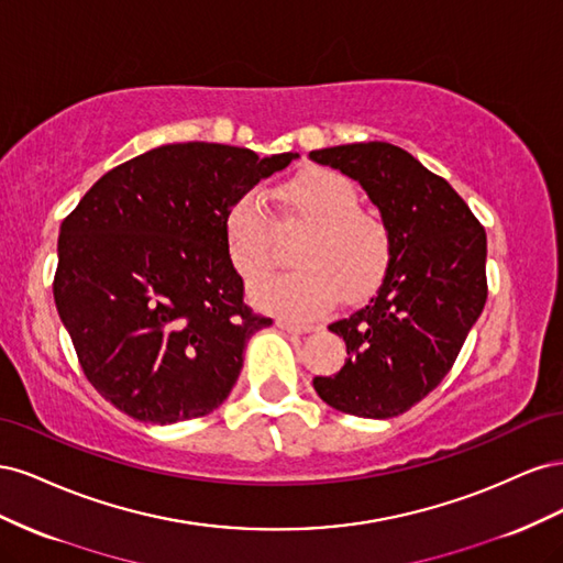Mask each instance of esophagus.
<instances>
[{"mask_svg":"<svg viewBox=\"0 0 563 563\" xmlns=\"http://www.w3.org/2000/svg\"><path fill=\"white\" fill-rule=\"evenodd\" d=\"M277 327H279L282 331H286V333H294V335L314 331L312 323H300V321H291V319H277Z\"/></svg>","mask_w":563,"mask_h":563,"instance_id":"esophagus-1","label":"esophagus"}]
</instances>
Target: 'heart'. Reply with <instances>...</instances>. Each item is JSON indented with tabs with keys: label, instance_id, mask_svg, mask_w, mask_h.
<instances>
[{
	"label": "heart",
	"instance_id": "obj_1",
	"mask_svg": "<svg viewBox=\"0 0 563 563\" xmlns=\"http://www.w3.org/2000/svg\"><path fill=\"white\" fill-rule=\"evenodd\" d=\"M288 223L308 225L294 246L296 267L265 275L253 298L267 310L319 314L340 296L360 300L376 291L391 263L387 220L360 207V190L327 166H308L279 187ZM230 261L242 277H253L275 261L277 218L258 190H246L225 211Z\"/></svg>",
	"mask_w": 563,
	"mask_h": 563
}]
</instances>
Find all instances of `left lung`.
<instances>
[{
    "label": "left lung",
    "instance_id": "left-lung-1",
    "mask_svg": "<svg viewBox=\"0 0 563 563\" xmlns=\"http://www.w3.org/2000/svg\"><path fill=\"white\" fill-rule=\"evenodd\" d=\"M310 159L360 180L391 230L378 294L329 327L345 340V366L312 385L338 411L395 418L444 380L484 310L486 232L444 178L397 145H335Z\"/></svg>",
    "mask_w": 563,
    "mask_h": 563
}]
</instances>
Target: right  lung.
Segmentation results:
<instances>
[{
  "instance_id": "obj_1",
  "label": "right lung",
  "mask_w": 563,
  "mask_h": 563,
  "mask_svg": "<svg viewBox=\"0 0 563 563\" xmlns=\"http://www.w3.org/2000/svg\"><path fill=\"white\" fill-rule=\"evenodd\" d=\"M298 155L162 145L114 166L63 220L54 298L84 376L141 422L201 418L272 319L244 302L225 211Z\"/></svg>"
}]
</instances>
